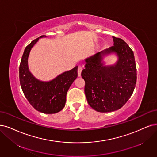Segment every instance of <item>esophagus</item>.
Segmentation results:
<instances>
[{
    "label": "esophagus",
    "instance_id": "esophagus-1",
    "mask_svg": "<svg viewBox=\"0 0 157 157\" xmlns=\"http://www.w3.org/2000/svg\"><path fill=\"white\" fill-rule=\"evenodd\" d=\"M82 70H83L82 67H78V76H79V77L81 76V73H82Z\"/></svg>",
    "mask_w": 157,
    "mask_h": 157
}]
</instances>
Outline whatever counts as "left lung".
Wrapping results in <instances>:
<instances>
[{
  "mask_svg": "<svg viewBox=\"0 0 157 157\" xmlns=\"http://www.w3.org/2000/svg\"><path fill=\"white\" fill-rule=\"evenodd\" d=\"M113 46L84 60L82 76L85 94L89 105L95 111L108 113L122 107L131 96L136 83L134 53L124 40L113 37ZM114 55L117 59L112 65L104 61Z\"/></svg>",
  "mask_w": 157,
  "mask_h": 157,
  "instance_id": "1",
  "label": "left lung"
}]
</instances>
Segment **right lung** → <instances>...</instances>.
<instances>
[{
  "label": "right lung",
  "instance_id": "add662e5",
  "mask_svg": "<svg viewBox=\"0 0 157 157\" xmlns=\"http://www.w3.org/2000/svg\"><path fill=\"white\" fill-rule=\"evenodd\" d=\"M42 36L33 40L25 49L20 67V84L26 99L37 111L45 114H54L64 108L67 93L74 81L78 77V66L59 74L50 81L36 78L30 71L28 57L33 46Z\"/></svg>",
  "mask_w": 157,
  "mask_h": 157
}]
</instances>
